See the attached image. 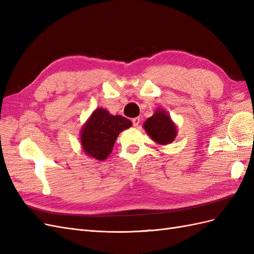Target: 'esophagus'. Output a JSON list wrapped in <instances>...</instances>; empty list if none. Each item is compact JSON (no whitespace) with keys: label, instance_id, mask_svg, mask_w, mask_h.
<instances>
[{"label":"esophagus","instance_id":"esophagus-1","mask_svg":"<svg viewBox=\"0 0 254 254\" xmlns=\"http://www.w3.org/2000/svg\"><path fill=\"white\" fill-rule=\"evenodd\" d=\"M132 124H133L134 127L139 126V124H140V118H134V119H132Z\"/></svg>","mask_w":254,"mask_h":254}]
</instances>
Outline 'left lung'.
I'll return each instance as SVG.
<instances>
[{
    "label": "left lung",
    "instance_id": "1",
    "mask_svg": "<svg viewBox=\"0 0 254 254\" xmlns=\"http://www.w3.org/2000/svg\"><path fill=\"white\" fill-rule=\"evenodd\" d=\"M144 128L151 139L159 144H170L176 137V126L166 112L159 110L144 123Z\"/></svg>",
    "mask_w": 254,
    "mask_h": 254
}]
</instances>
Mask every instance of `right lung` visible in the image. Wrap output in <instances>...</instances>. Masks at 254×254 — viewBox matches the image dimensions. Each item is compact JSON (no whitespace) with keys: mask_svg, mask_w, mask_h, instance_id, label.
<instances>
[{"mask_svg":"<svg viewBox=\"0 0 254 254\" xmlns=\"http://www.w3.org/2000/svg\"><path fill=\"white\" fill-rule=\"evenodd\" d=\"M131 125L130 120L122 115H111L107 110L98 108L81 129L82 148L94 159L105 160L112 151L120 132Z\"/></svg>","mask_w":254,"mask_h":254,"instance_id":"right-lung-1","label":"right lung"}]
</instances>
